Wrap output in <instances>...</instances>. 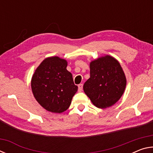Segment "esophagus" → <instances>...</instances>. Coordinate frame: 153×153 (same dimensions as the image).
<instances>
[{
  "label": "esophagus",
  "instance_id": "34e87169",
  "mask_svg": "<svg viewBox=\"0 0 153 153\" xmlns=\"http://www.w3.org/2000/svg\"><path fill=\"white\" fill-rule=\"evenodd\" d=\"M83 89V84H80L78 85V91L79 92H82Z\"/></svg>",
  "mask_w": 153,
  "mask_h": 153
}]
</instances>
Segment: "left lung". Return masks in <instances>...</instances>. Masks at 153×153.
Here are the masks:
<instances>
[{
    "label": "left lung",
    "instance_id": "8db88e82",
    "mask_svg": "<svg viewBox=\"0 0 153 153\" xmlns=\"http://www.w3.org/2000/svg\"><path fill=\"white\" fill-rule=\"evenodd\" d=\"M90 77L84 91L96 107L105 108L117 102L123 94L126 78L119 62L107 55L92 61Z\"/></svg>",
    "mask_w": 153,
    "mask_h": 153
}]
</instances>
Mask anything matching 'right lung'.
<instances>
[{
	"label": "right lung",
	"instance_id": "add662e5",
	"mask_svg": "<svg viewBox=\"0 0 153 153\" xmlns=\"http://www.w3.org/2000/svg\"><path fill=\"white\" fill-rule=\"evenodd\" d=\"M67 65V61L58 56L46 58L32 76L31 86L36 100L51 112L61 113L66 111L77 91Z\"/></svg>",
	"mask_w": 153,
	"mask_h": 153
}]
</instances>
